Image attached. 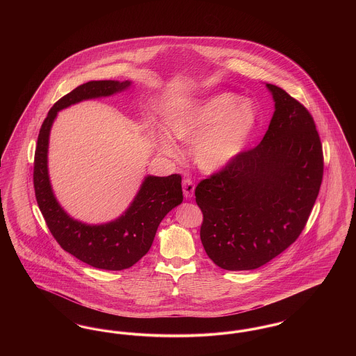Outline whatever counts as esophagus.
I'll return each instance as SVG.
<instances>
[{
	"label": "esophagus",
	"instance_id": "obj_1",
	"mask_svg": "<svg viewBox=\"0 0 356 356\" xmlns=\"http://www.w3.org/2000/svg\"><path fill=\"white\" fill-rule=\"evenodd\" d=\"M183 192H184L186 199H191V197L193 196V192H195V184H193V181H192L189 177H186V179L183 180Z\"/></svg>",
	"mask_w": 356,
	"mask_h": 356
}]
</instances>
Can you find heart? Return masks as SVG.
I'll use <instances>...</instances> for the list:
<instances>
[{"label":"heart","instance_id":"heart-1","mask_svg":"<svg viewBox=\"0 0 356 356\" xmlns=\"http://www.w3.org/2000/svg\"><path fill=\"white\" fill-rule=\"evenodd\" d=\"M257 125V111L251 102H240L232 93H220L173 115L170 134L183 143L197 138L193 157L204 170L213 172L231 164L243 152ZM160 148L170 156L176 147L165 135L159 136Z\"/></svg>","mask_w":356,"mask_h":356}]
</instances>
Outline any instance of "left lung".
Instances as JSON below:
<instances>
[{
    "mask_svg": "<svg viewBox=\"0 0 356 356\" xmlns=\"http://www.w3.org/2000/svg\"><path fill=\"white\" fill-rule=\"evenodd\" d=\"M266 86L275 112L260 144L195 189L204 250L227 271L256 270L287 250L322 184V143L311 113L284 89Z\"/></svg>",
    "mask_w": 356,
    "mask_h": 356,
    "instance_id": "8db88e82",
    "label": "left lung"
}]
</instances>
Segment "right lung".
I'll list each match as a JSON object with an SVG mask.
<instances>
[{
	"label": "right lung",
	"mask_w": 356,
	"mask_h": 356,
	"mask_svg": "<svg viewBox=\"0 0 356 356\" xmlns=\"http://www.w3.org/2000/svg\"><path fill=\"white\" fill-rule=\"evenodd\" d=\"M129 85L131 81H89L61 97L41 125L34 153L35 200L51 235L64 251L95 268L108 271L129 268L149 251L159 224L183 202L181 176H147L134 202L120 218L90 225L70 218L56 200L48 173V145L58 111L83 100L112 96Z\"/></svg>",
	"instance_id": "obj_1"
}]
</instances>
